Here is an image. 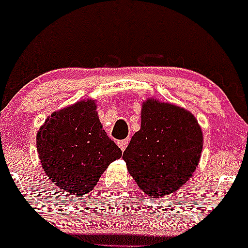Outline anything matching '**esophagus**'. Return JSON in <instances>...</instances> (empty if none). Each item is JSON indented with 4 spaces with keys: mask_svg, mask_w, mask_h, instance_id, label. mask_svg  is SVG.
Instances as JSON below:
<instances>
[{
    "mask_svg": "<svg viewBox=\"0 0 248 248\" xmlns=\"http://www.w3.org/2000/svg\"><path fill=\"white\" fill-rule=\"evenodd\" d=\"M127 143H129V140H122V141H118V145H119V148H121L122 149V152H124L125 149H126V147H127Z\"/></svg>",
    "mask_w": 248,
    "mask_h": 248,
    "instance_id": "34e87169",
    "label": "esophagus"
}]
</instances>
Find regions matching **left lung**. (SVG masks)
<instances>
[{
    "label": "left lung",
    "mask_w": 248,
    "mask_h": 248,
    "mask_svg": "<svg viewBox=\"0 0 248 248\" xmlns=\"http://www.w3.org/2000/svg\"><path fill=\"white\" fill-rule=\"evenodd\" d=\"M203 132L187 109L156 99L142 104L141 129L123 154L127 172L154 198L179 190L200 163Z\"/></svg>",
    "instance_id": "obj_1"
}]
</instances>
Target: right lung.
<instances>
[{"mask_svg": "<svg viewBox=\"0 0 248 248\" xmlns=\"http://www.w3.org/2000/svg\"><path fill=\"white\" fill-rule=\"evenodd\" d=\"M96 101L81 100L47 117L37 134V150L48 179L63 191L87 195L122 150L103 129Z\"/></svg>", "mask_w": 248, "mask_h": 248, "instance_id": "right-lung-1", "label": "right lung"}]
</instances>
